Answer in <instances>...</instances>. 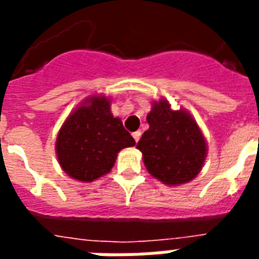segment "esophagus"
<instances>
[{
	"label": "esophagus",
	"instance_id": "obj_1",
	"mask_svg": "<svg viewBox=\"0 0 259 259\" xmlns=\"http://www.w3.org/2000/svg\"><path fill=\"white\" fill-rule=\"evenodd\" d=\"M132 136H133V139H135L136 143H137V141L140 140V137H141V132H140V130H137V132H135V133H133V135H132Z\"/></svg>",
	"mask_w": 259,
	"mask_h": 259
}]
</instances>
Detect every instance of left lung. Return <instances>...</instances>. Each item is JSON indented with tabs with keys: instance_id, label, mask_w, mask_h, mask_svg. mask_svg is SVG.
I'll return each instance as SVG.
<instances>
[{
	"instance_id": "8db88e82",
	"label": "left lung",
	"mask_w": 259,
	"mask_h": 259,
	"mask_svg": "<svg viewBox=\"0 0 259 259\" xmlns=\"http://www.w3.org/2000/svg\"><path fill=\"white\" fill-rule=\"evenodd\" d=\"M150 127L137 148L147 170L162 183L179 186L200 174L206 157V141L186 109L174 111L165 98L152 102L147 115Z\"/></svg>"
}]
</instances>
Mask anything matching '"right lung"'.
<instances>
[{
    "label": "right lung",
    "instance_id": "right-lung-1",
    "mask_svg": "<svg viewBox=\"0 0 259 259\" xmlns=\"http://www.w3.org/2000/svg\"><path fill=\"white\" fill-rule=\"evenodd\" d=\"M135 144L122 120L111 113L109 98L91 96L64 122L55 151L61 168L70 178L93 182L112 169L120 150Z\"/></svg>",
    "mask_w": 259,
    "mask_h": 259
}]
</instances>
